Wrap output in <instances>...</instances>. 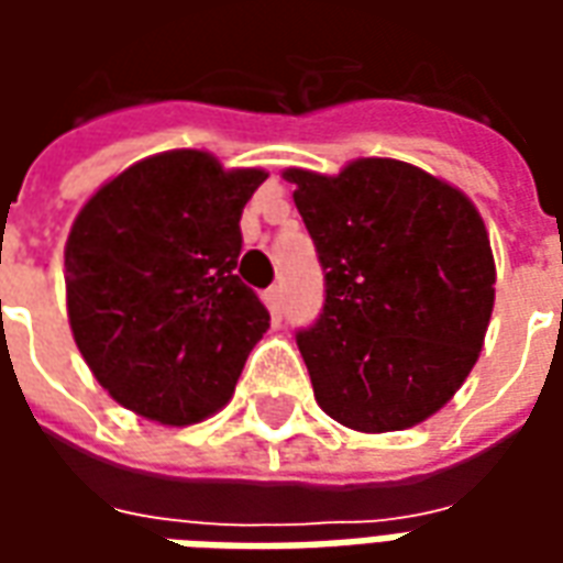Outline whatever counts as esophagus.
Wrapping results in <instances>:
<instances>
[{
	"label": "esophagus",
	"instance_id": "esophagus-1",
	"mask_svg": "<svg viewBox=\"0 0 563 563\" xmlns=\"http://www.w3.org/2000/svg\"><path fill=\"white\" fill-rule=\"evenodd\" d=\"M265 301H268L271 313H277V317H280V310H283V286H277V283H274L268 292H265Z\"/></svg>",
	"mask_w": 563,
	"mask_h": 563
}]
</instances>
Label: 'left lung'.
<instances>
[{"label":"left lung","instance_id":"left-lung-1","mask_svg":"<svg viewBox=\"0 0 563 563\" xmlns=\"http://www.w3.org/2000/svg\"><path fill=\"white\" fill-rule=\"evenodd\" d=\"M283 177L325 271L322 313L295 334L317 404L365 434L424 422L467 379L492 319L483 217L410 162Z\"/></svg>","mask_w":563,"mask_h":563}]
</instances>
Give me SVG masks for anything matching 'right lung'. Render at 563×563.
Wrapping results in <instances>:
<instances>
[{
	"instance_id": "add662e5",
	"label": "right lung",
	"mask_w": 563,
	"mask_h": 563,
	"mask_svg": "<svg viewBox=\"0 0 563 563\" xmlns=\"http://www.w3.org/2000/svg\"><path fill=\"white\" fill-rule=\"evenodd\" d=\"M268 174L168 150L117 174L66 241L68 322L117 404L192 424L229 404L271 313L238 277L241 213Z\"/></svg>"
}]
</instances>
